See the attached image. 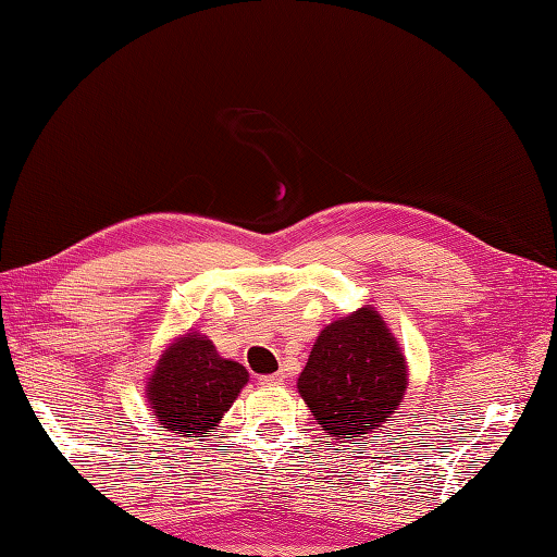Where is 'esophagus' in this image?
Segmentation results:
<instances>
[{"mask_svg":"<svg viewBox=\"0 0 557 557\" xmlns=\"http://www.w3.org/2000/svg\"><path fill=\"white\" fill-rule=\"evenodd\" d=\"M282 381H285V375H282V373H272V375H263V377H260V385H265V387H270V385H282Z\"/></svg>","mask_w":557,"mask_h":557,"instance_id":"1","label":"esophagus"}]
</instances>
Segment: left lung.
<instances>
[{
    "mask_svg": "<svg viewBox=\"0 0 557 557\" xmlns=\"http://www.w3.org/2000/svg\"><path fill=\"white\" fill-rule=\"evenodd\" d=\"M409 385V366L375 306L342 315L313 342L297 389L333 441L381 433Z\"/></svg>",
    "mask_w": 557,
    "mask_h": 557,
    "instance_id": "obj_1",
    "label": "left lung"
}]
</instances>
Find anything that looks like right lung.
Returning <instances> with one entry per match:
<instances>
[{
  "instance_id": "right-lung-1",
  "label": "right lung",
  "mask_w": 557,
  "mask_h": 557,
  "mask_svg": "<svg viewBox=\"0 0 557 557\" xmlns=\"http://www.w3.org/2000/svg\"><path fill=\"white\" fill-rule=\"evenodd\" d=\"M248 383L239 361L224 359L198 330H186L162 349L146 377V399L158 429L176 437H206Z\"/></svg>"
}]
</instances>
